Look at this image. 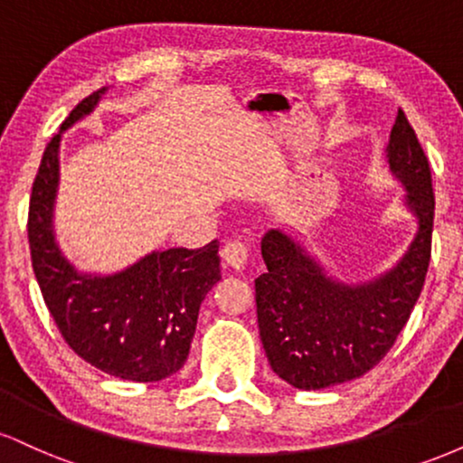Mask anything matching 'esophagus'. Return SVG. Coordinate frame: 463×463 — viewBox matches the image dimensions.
<instances>
[{
	"instance_id": "1",
	"label": "esophagus",
	"mask_w": 463,
	"mask_h": 463,
	"mask_svg": "<svg viewBox=\"0 0 463 463\" xmlns=\"http://www.w3.org/2000/svg\"><path fill=\"white\" fill-rule=\"evenodd\" d=\"M222 259H224L231 268L241 269L248 261V246L243 241H239V239H231V241H226V246L222 248Z\"/></svg>"
}]
</instances>
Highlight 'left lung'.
Wrapping results in <instances>:
<instances>
[{
    "instance_id": "1",
    "label": "left lung",
    "mask_w": 463,
    "mask_h": 463,
    "mask_svg": "<svg viewBox=\"0 0 463 463\" xmlns=\"http://www.w3.org/2000/svg\"><path fill=\"white\" fill-rule=\"evenodd\" d=\"M387 156L420 217L411 248L392 272L374 283L348 287L326 279L283 232L269 231L261 241L268 272L254 280L259 335L272 370L298 390L346 383L374 368L394 346L424 287L431 261L433 178L402 109Z\"/></svg>"
}]
</instances>
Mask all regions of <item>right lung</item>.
<instances>
[{"instance_id": "obj_1", "label": "right lung", "mask_w": 463, "mask_h": 463, "mask_svg": "<svg viewBox=\"0 0 463 463\" xmlns=\"http://www.w3.org/2000/svg\"><path fill=\"white\" fill-rule=\"evenodd\" d=\"M99 93L84 98L61 130L91 113ZM58 141L61 135L47 143L28 209L32 268L47 311L67 346L98 370L139 383L161 381L187 361L202 300L222 279L220 241L152 252L126 272L104 279L78 274L52 235Z\"/></svg>"}]
</instances>
